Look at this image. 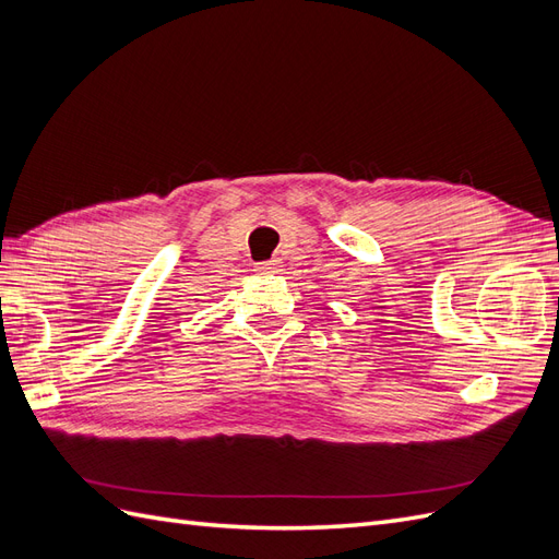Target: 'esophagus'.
Wrapping results in <instances>:
<instances>
[{
  "instance_id": "1",
  "label": "esophagus",
  "mask_w": 559,
  "mask_h": 559,
  "mask_svg": "<svg viewBox=\"0 0 559 559\" xmlns=\"http://www.w3.org/2000/svg\"><path fill=\"white\" fill-rule=\"evenodd\" d=\"M280 259H270V261H263L257 265V270H261V273H277L280 270Z\"/></svg>"
}]
</instances>
